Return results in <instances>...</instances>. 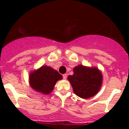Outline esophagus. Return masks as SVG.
Returning a JSON list of instances; mask_svg holds the SVG:
<instances>
[{
    "instance_id": "esophagus-1",
    "label": "esophagus",
    "mask_w": 129,
    "mask_h": 129,
    "mask_svg": "<svg viewBox=\"0 0 129 129\" xmlns=\"http://www.w3.org/2000/svg\"><path fill=\"white\" fill-rule=\"evenodd\" d=\"M62 77H63V79H67V75L66 74H63L62 75Z\"/></svg>"
}]
</instances>
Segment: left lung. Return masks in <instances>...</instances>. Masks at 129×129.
<instances>
[{"label": "left lung", "mask_w": 129, "mask_h": 129, "mask_svg": "<svg viewBox=\"0 0 129 129\" xmlns=\"http://www.w3.org/2000/svg\"><path fill=\"white\" fill-rule=\"evenodd\" d=\"M74 92L77 96L86 99L98 92L102 83L101 73L96 68L78 65L74 68V74L68 77Z\"/></svg>", "instance_id": "8db88e82"}]
</instances>
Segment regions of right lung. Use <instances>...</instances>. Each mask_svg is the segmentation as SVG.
I'll list each match as a JSON object with an SVG mask.
<instances>
[{
  "mask_svg": "<svg viewBox=\"0 0 129 129\" xmlns=\"http://www.w3.org/2000/svg\"><path fill=\"white\" fill-rule=\"evenodd\" d=\"M62 77L57 71L51 67L43 66L29 75V83L32 88L36 91L48 94L53 90L56 82Z\"/></svg>",
  "mask_w": 129,
  "mask_h": 129,
  "instance_id": "obj_1",
  "label": "right lung"
}]
</instances>
